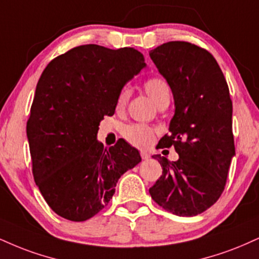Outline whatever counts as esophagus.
<instances>
[{"mask_svg": "<svg viewBox=\"0 0 259 259\" xmlns=\"http://www.w3.org/2000/svg\"><path fill=\"white\" fill-rule=\"evenodd\" d=\"M140 154H141L142 159H145V160L148 159V158H149V154L146 151H141V153H140Z\"/></svg>", "mask_w": 259, "mask_h": 259, "instance_id": "obj_1", "label": "esophagus"}]
</instances>
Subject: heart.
I'll list each match as a JSON object with an SVG mask.
<instances>
[{
  "instance_id": "obj_1",
  "label": "heart",
  "mask_w": 259,
  "mask_h": 259,
  "mask_svg": "<svg viewBox=\"0 0 259 259\" xmlns=\"http://www.w3.org/2000/svg\"><path fill=\"white\" fill-rule=\"evenodd\" d=\"M145 90L147 95L152 99L157 106H160L163 102L170 101V88L166 80L159 77L148 79L145 83ZM130 96L129 88H123L117 98V110H123L125 107ZM154 135V130L151 126L145 124H130L124 127L123 136L127 142L138 147H146L152 142Z\"/></svg>"
}]
</instances>
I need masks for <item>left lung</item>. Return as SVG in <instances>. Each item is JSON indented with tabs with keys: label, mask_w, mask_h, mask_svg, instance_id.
Instances as JSON below:
<instances>
[{
	"label": "left lung",
	"mask_w": 259,
	"mask_h": 259,
	"mask_svg": "<svg viewBox=\"0 0 259 259\" xmlns=\"http://www.w3.org/2000/svg\"><path fill=\"white\" fill-rule=\"evenodd\" d=\"M149 57L175 101L170 135H164L159 145L174 146L179 153L176 161L153 155L163 175L149 194L174 214L197 216L219 200L235 155L228 84L216 59L192 43H164Z\"/></svg>",
	"instance_id": "8db88e82"
}]
</instances>
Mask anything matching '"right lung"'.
I'll return each mask as SVG.
<instances>
[{"mask_svg":"<svg viewBox=\"0 0 259 259\" xmlns=\"http://www.w3.org/2000/svg\"><path fill=\"white\" fill-rule=\"evenodd\" d=\"M145 67L134 48L85 45L53 59L40 74L26 134L33 179L59 216L92 219L110 202L120 176L141 161L124 140L106 148L96 136L123 87Z\"/></svg>","mask_w":259,"mask_h":259,"instance_id":"right-lung-1","label":"right lung"}]
</instances>
